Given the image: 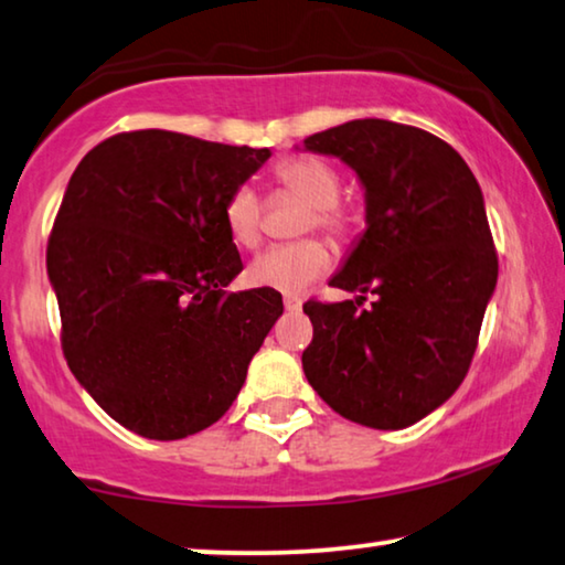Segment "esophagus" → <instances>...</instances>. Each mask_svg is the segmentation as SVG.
Masks as SVG:
<instances>
[{
    "mask_svg": "<svg viewBox=\"0 0 565 565\" xmlns=\"http://www.w3.org/2000/svg\"><path fill=\"white\" fill-rule=\"evenodd\" d=\"M284 309L286 311H299L301 309V299L299 297H291V294H286V297H284Z\"/></svg>",
    "mask_w": 565,
    "mask_h": 565,
    "instance_id": "esophagus-1",
    "label": "esophagus"
}]
</instances>
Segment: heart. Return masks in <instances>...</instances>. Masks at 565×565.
Segmentation results:
<instances>
[{"label": "heart", "instance_id": "b5f03b06", "mask_svg": "<svg viewBox=\"0 0 565 565\" xmlns=\"http://www.w3.org/2000/svg\"><path fill=\"white\" fill-rule=\"evenodd\" d=\"M274 182L307 202L301 231H322L334 243H344L355 235L360 215L355 205L340 198V174L324 159L309 154H291L274 164ZM225 231L243 248H256L264 231V205L254 188L238 184L223 205ZM332 254L324 241L301 238L271 246L256 256L248 266V281L260 289L297 294L307 284L319 279L330 268Z\"/></svg>", "mask_w": 565, "mask_h": 565}]
</instances>
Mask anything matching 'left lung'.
<instances>
[{"label": "left lung", "instance_id": "left-lung-1", "mask_svg": "<svg viewBox=\"0 0 565 565\" xmlns=\"http://www.w3.org/2000/svg\"><path fill=\"white\" fill-rule=\"evenodd\" d=\"M305 147L358 172L367 231L330 281L360 297L305 305L315 334L301 367L340 416L406 428L459 388L475 358L498 284L482 190L459 151L418 126L358 119Z\"/></svg>", "mask_w": 565, "mask_h": 565}]
</instances>
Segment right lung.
<instances>
[{
  "mask_svg": "<svg viewBox=\"0 0 565 565\" xmlns=\"http://www.w3.org/2000/svg\"><path fill=\"white\" fill-rule=\"evenodd\" d=\"M271 149L121 131L75 167L47 238L71 373L129 431L174 441L233 406L281 317L274 289L225 291L241 254L223 205Z\"/></svg>",
  "mask_w": 565,
  "mask_h": 565,
  "instance_id": "right-lung-1",
  "label": "right lung"
}]
</instances>
